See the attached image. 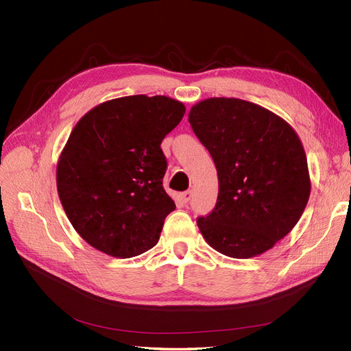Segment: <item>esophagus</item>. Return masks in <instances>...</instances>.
Returning a JSON list of instances; mask_svg holds the SVG:
<instances>
[{"label":"esophagus","instance_id":"obj_1","mask_svg":"<svg viewBox=\"0 0 351 351\" xmlns=\"http://www.w3.org/2000/svg\"><path fill=\"white\" fill-rule=\"evenodd\" d=\"M191 197H193V191H191V190H189V191H184L182 195H181V199H182V202H184V204H189L190 200H191Z\"/></svg>","mask_w":351,"mask_h":351}]
</instances>
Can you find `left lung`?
Returning <instances> with one entry per match:
<instances>
[{
  "instance_id": "1",
  "label": "left lung",
  "mask_w": 351,
  "mask_h": 351,
  "mask_svg": "<svg viewBox=\"0 0 351 351\" xmlns=\"http://www.w3.org/2000/svg\"><path fill=\"white\" fill-rule=\"evenodd\" d=\"M189 122L219 176L217 204L197 219L205 241L237 259L270 250L297 225L311 195L295 130L273 111L238 98L200 101Z\"/></svg>"
}]
</instances>
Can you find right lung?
I'll list each match as a JSON object with an SVG mask.
<instances>
[{
	"instance_id": "right-lung-1",
	"label": "right lung",
	"mask_w": 351,
	"mask_h": 351,
	"mask_svg": "<svg viewBox=\"0 0 351 351\" xmlns=\"http://www.w3.org/2000/svg\"><path fill=\"white\" fill-rule=\"evenodd\" d=\"M185 106L134 95L93 107L73 126L57 162V191L73 229L92 247L132 258L158 243L175 202L162 189L161 141Z\"/></svg>"
}]
</instances>
